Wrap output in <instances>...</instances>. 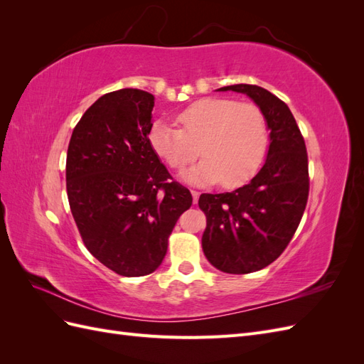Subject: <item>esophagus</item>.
<instances>
[{"mask_svg": "<svg viewBox=\"0 0 364 364\" xmlns=\"http://www.w3.org/2000/svg\"><path fill=\"white\" fill-rule=\"evenodd\" d=\"M191 196H193V202L194 203H197V200H199V196H200V193L199 191H191Z\"/></svg>", "mask_w": 364, "mask_h": 364, "instance_id": "34e87169", "label": "esophagus"}]
</instances>
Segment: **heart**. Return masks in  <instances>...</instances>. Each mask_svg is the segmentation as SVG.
Here are the masks:
<instances>
[{"instance_id": "b5f03b06", "label": "heart", "mask_w": 364, "mask_h": 364, "mask_svg": "<svg viewBox=\"0 0 364 364\" xmlns=\"http://www.w3.org/2000/svg\"><path fill=\"white\" fill-rule=\"evenodd\" d=\"M181 129L155 121L149 132L151 150L171 168H183L182 179L203 186L222 181L228 188L257 174L269 146V126L262 111L229 98H203L178 115Z\"/></svg>"}]
</instances>
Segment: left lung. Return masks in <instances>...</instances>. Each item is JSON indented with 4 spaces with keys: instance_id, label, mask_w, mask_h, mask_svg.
<instances>
[{
    "instance_id": "8db88e82",
    "label": "left lung",
    "mask_w": 364,
    "mask_h": 364,
    "mask_svg": "<svg viewBox=\"0 0 364 364\" xmlns=\"http://www.w3.org/2000/svg\"><path fill=\"white\" fill-rule=\"evenodd\" d=\"M252 98L266 117L270 146L262 168L232 193L202 194L206 215L202 249L225 273L245 274L267 267L289 246L304 215L310 179L305 141L282 100L257 85H230Z\"/></svg>"
}]
</instances>
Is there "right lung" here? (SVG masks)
Masks as SVG:
<instances>
[{"label":"right lung","mask_w":364,"mask_h":364,"mask_svg":"<svg viewBox=\"0 0 364 364\" xmlns=\"http://www.w3.org/2000/svg\"><path fill=\"white\" fill-rule=\"evenodd\" d=\"M155 97L124 87L105 94L74 127L67 193L86 249L121 277L155 272L168 237L193 203L149 144Z\"/></svg>","instance_id":"1"}]
</instances>
